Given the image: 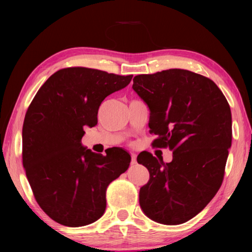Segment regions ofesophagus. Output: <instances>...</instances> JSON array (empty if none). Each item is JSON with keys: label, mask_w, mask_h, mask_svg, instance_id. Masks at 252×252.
<instances>
[{"label": "esophagus", "mask_w": 252, "mask_h": 252, "mask_svg": "<svg viewBox=\"0 0 252 252\" xmlns=\"http://www.w3.org/2000/svg\"><path fill=\"white\" fill-rule=\"evenodd\" d=\"M136 163V155L131 153V164L134 165Z\"/></svg>", "instance_id": "34e87169"}]
</instances>
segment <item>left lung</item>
Instances as JSON below:
<instances>
[{
  "mask_svg": "<svg viewBox=\"0 0 252 252\" xmlns=\"http://www.w3.org/2000/svg\"><path fill=\"white\" fill-rule=\"evenodd\" d=\"M132 88L151 110L153 146L173 152L169 163L148 152L137 156L149 171L141 208L158 223H185L221 187L232 145L231 108L212 80L184 69L138 74Z\"/></svg>",
  "mask_w": 252,
  "mask_h": 252,
  "instance_id": "obj_1",
  "label": "left lung"
}]
</instances>
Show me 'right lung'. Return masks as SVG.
Wrapping results in <instances>:
<instances>
[{"label":"right lung","instance_id":"obj_1","mask_svg":"<svg viewBox=\"0 0 252 252\" xmlns=\"http://www.w3.org/2000/svg\"><path fill=\"white\" fill-rule=\"evenodd\" d=\"M132 77L61 69L32 99L23 126V164L36 202L57 223L78 227L98 220L107 187L129 168L125 149L112 147L104 156L84 148L81 138L84 126L97 125L101 101Z\"/></svg>","mask_w":252,"mask_h":252}]
</instances>
